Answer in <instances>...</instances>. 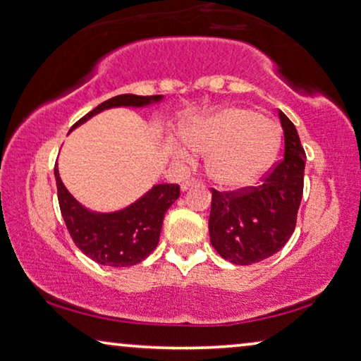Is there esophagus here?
<instances>
[{
  "label": "esophagus",
  "mask_w": 361,
  "mask_h": 361,
  "mask_svg": "<svg viewBox=\"0 0 361 361\" xmlns=\"http://www.w3.org/2000/svg\"><path fill=\"white\" fill-rule=\"evenodd\" d=\"M198 185V181L196 180H186V181H183V183H181V191H188L190 188H193V186H196Z\"/></svg>",
  "instance_id": "esophagus-1"
}]
</instances>
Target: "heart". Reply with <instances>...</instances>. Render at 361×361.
Masks as SVG:
<instances>
[{
  "label": "heart",
  "instance_id": "b5f03b06",
  "mask_svg": "<svg viewBox=\"0 0 361 361\" xmlns=\"http://www.w3.org/2000/svg\"><path fill=\"white\" fill-rule=\"evenodd\" d=\"M191 150L206 155V171L223 190H244L256 185L277 155L281 133L272 120L241 107H226L191 122L185 128ZM180 165L195 160L188 148L173 145Z\"/></svg>",
  "mask_w": 361,
  "mask_h": 361
}]
</instances>
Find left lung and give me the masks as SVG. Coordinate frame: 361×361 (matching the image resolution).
Masks as SVG:
<instances>
[{
  "label": "left lung",
  "mask_w": 361,
  "mask_h": 361,
  "mask_svg": "<svg viewBox=\"0 0 361 361\" xmlns=\"http://www.w3.org/2000/svg\"><path fill=\"white\" fill-rule=\"evenodd\" d=\"M284 130V158L252 191L213 190L209 239L226 261L249 266L281 251L295 229L304 191L305 152L295 125L279 110Z\"/></svg>",
  "instance_id": "1"
}]
</instances>
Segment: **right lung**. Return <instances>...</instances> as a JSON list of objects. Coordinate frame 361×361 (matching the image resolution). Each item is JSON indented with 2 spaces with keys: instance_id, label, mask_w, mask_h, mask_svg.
I'll use <instances>...</instances> for the list:
<instances>
[{
  "instance_id": "add662e5",
  "label": "right lung",
  "mask_w": 361,
  "mask_h": 361,
  "mask_svg": "<svg viewBox=\"0 0 361 361\" xmlns=\"http://www.w3.org/2000/svg\"><path fill=\"white\" fill-rule=\"evenodd\" d=\"M163 100L165 95H115L84 115L71 132L104 110L118 107L145 109ZM54 176L61 213L72 241L92 261L110 267L135 266L150 256L160 239L165 213L180 198L178 185H153L145 195L125 208L102 213L85 208L69 193L62 183L57 165Z\"/></svg>"
}]
</instances>
